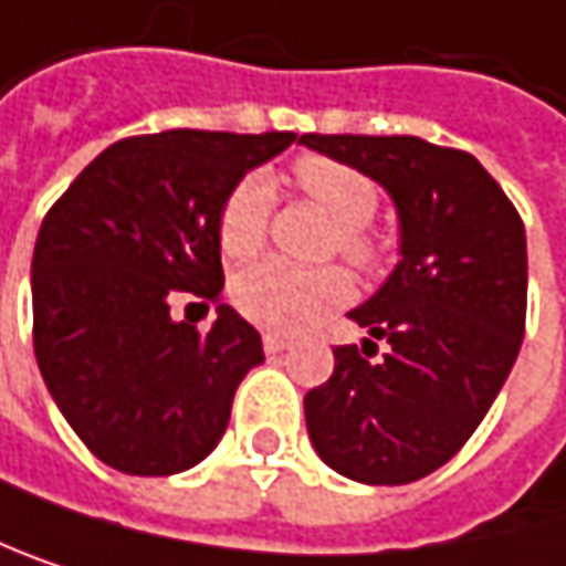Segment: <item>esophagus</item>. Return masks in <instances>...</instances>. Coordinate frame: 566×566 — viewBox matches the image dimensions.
<instances>
[{
    "mask_svg": "<svg viewBox=\"0 0 566 566\" xmlns=\"http://www.w3.org/2000/svg\"><path fill=\"white\" fill-rule=\"evenodd\" d=\"M263 349H266V356H280V353L290 349V339H283V336H276V333H266V336H263Z\"/></svg>",
    "mask_w": 566,
    "mask_h": 566,
    "instance_id": "obj_1",
    "label": "esophagus"
}]
</instances>
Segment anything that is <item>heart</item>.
I'll use <instances>...</instances> for the list:
<instances>
[{"instance_id":"1","label":"heart","mask_w":566,"mask_h":566,"mask_svg":"<svg viewBox=\"0 0 566 566\" xmlns=\"http://www.w3.org/2000/svg\"><path fill=\"white\" fill-rule=\"evenodd\" d=\"M300 190L336 223L329 250L356 266L379 260V240L369 233V220L379 207L376 184L353 164L310 154L293 167ZM273 187L263 174H247L230 187L217 210V243L230 260L253 256L270 230ZM233 306L243 319L273 333H303L319 323L329 310L353 296V283L339 266L296 270L280 260H263L233 276Z\"/></svg>"}]
</instances>
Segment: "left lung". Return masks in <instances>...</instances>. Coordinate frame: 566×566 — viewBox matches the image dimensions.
Returning a JSON list of instances; mask_svg holds the SVG:
<instances>
[{
  "label": "left lung",
  "instance_id": "8db88e82",
  "mask_svg": "<svg viewBox=\"0 0 566 566\" xmlns=\"http://www.w3.org/2000/svg\"><path fill=\"white\" fill-rule=\"evenodd\" d=\"M300 144L379 180L402 233L399 266L349 313L373 339L336 346L333 376L303 399L310 441L353 481H419L461 451L517 359L524 220L468 150L412 135H303ZM379 342L387 353L373 360Z\"/></svg>",
  "mask_w": 566,
  "mask_h": 566
}]
</instances>
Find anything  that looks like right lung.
Instances as JSON below:
<instances>
[{
	"label": "right lung",
	"instance_id": "add662e5",
	"mask_svg": "<svg viewBox=\"0 0 566 566\" xmlns=\"http://www.w3.org/2000/svg\"><path fill=\"white\" fill-rule=\"evenodd\" d=\"M293 132H160L105 147L52 203L32 253V343L65 422L125 474L203 461L233 392L263 363L260 333L220 303L217 210ZM218 303L210 334L169 296Z\"/></svg>",
	"mask_w": 566,
	"mask_h": 566
}]
</instances>
